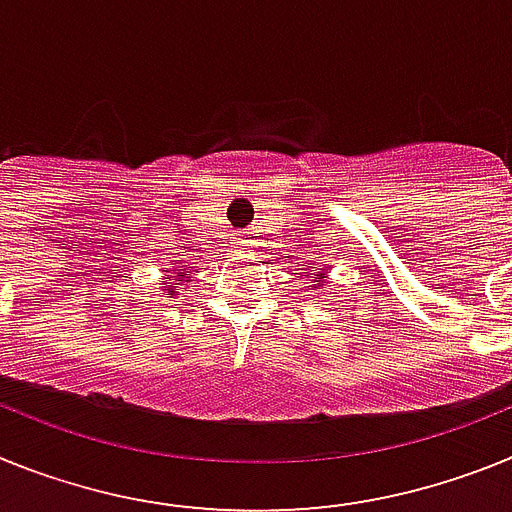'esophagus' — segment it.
I'll return each instance as SVG.
<instances>
[{
  "mask_svg": "<svg viewBox=\"0 0 512 512\" xmlns=\"http://www.w3.org/2000/svg\"><path fill=\"white\" fill-rule=\"evenodd\" d=\"M250 247V239H239V252H244Z\"/></svg>",
  "mask_w": 512,
  "mask_h": 512,
  "instance_id": "esophagus-1",
  "label": "esophagus"
}]
</instances>
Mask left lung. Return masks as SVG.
<instances>
[{"instance_id":"obj_1","label":"left lung","mask_w":512,"mask_h":512,"mask_svg":"<svg viewBox=\"0 0 512 512\" xmlns=\"http://www.w3.org/2000/svg\"><path fill=\"white\" fill-rule=\"evenodd\" d=\"M327 286V268H319L317 273H311V281H309V291H317V288Z\"/></svg>"}]
</instances>
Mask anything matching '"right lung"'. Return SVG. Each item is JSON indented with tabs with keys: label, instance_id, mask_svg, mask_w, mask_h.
<instances>
[{
	"label": "right lung",
	"instance_id": "1",
	"mask_svg": "<svg viewBox=\"0 0 512 512\" xmlns=\"http://www.w3.org/2000/svg\"><path fill=\"white\" fill-rule=\"evenodd\" d=\"M167 273V270H164ZM190 278V270L180 268V270H172V275H167V278H162V283H159V288H162L167 296H180V286H185Z\"/></svg>",
	"mask_w": 512,
	"mask_h": 512
}]
</instances>
